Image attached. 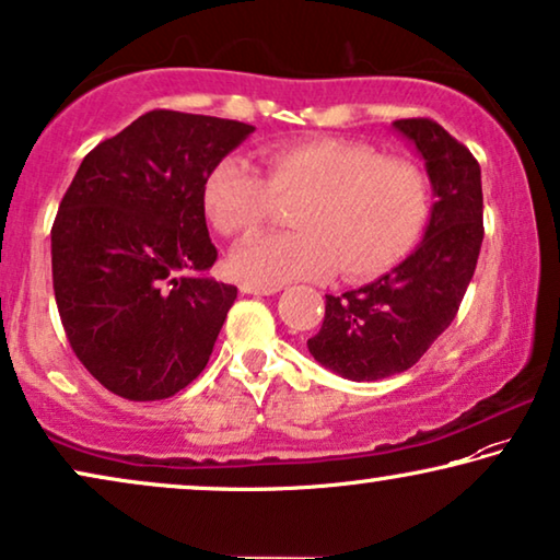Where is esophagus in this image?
Listing matches in <instances>:
<instances>
[{"mask_svg":"<svg viewBox=\"0 0 560 560\" xmlns=\"http://www.w3.org/2000/svg\"><path fill=\"white\" fill-rule=\"evenodd\" d=\"M241 291L243 294H254V296H271V294H277V291H281V287H261V283L243 281Z\"/></svg>","mask_w":560,"mask_h":560,"instance_id":"34e87169","label":"esophagus"}]
</instances>
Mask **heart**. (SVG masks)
Masks as SVG:
<instances>
[{
    "mask_svg": "<svg viewBox=\"0 0 560 560\" xmlns=\"http://www.w3.org/2000/svg\"><path fill=\"white\" fill-rule=\"evenodd\" d=\"M266 177L241 156H225L202 185L210 223L246 235L291 202L296 231L243 241L228 258L233 277L261 287L325 277H381L419 243L431 212L429 179L416 164L388 160L375 147L306 139L266 149Z\"/></svg>",
    "mask_w": 560,
    "mask_h": 560,
    "instance_id": "obj_1",
    "label": "heart"
}]
</instances>
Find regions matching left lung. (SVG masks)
Returning a JSON list of instances; mask_svg holds the SVG:
<instances>
[{"instance_id": "left-lung-1", "label": "left lung", "mask_w": 560, "mask_h": 560, "mask_svg": "<svg viewBox=\"0 0 560 560\" xmlns=\"http://www.w3.org/2000/svg\"><path fill=\"white\" fill-rule=\"evenodd\" d=\"M427 164L436 202L406 261L365 287L327 294L312 358L348 381H381L421 360L459 312L482 248V172L471 152L431 119L393 121Z\"/></svg>"}]
</instances>
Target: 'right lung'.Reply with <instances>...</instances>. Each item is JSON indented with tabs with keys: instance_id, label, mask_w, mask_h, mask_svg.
<instances>
[{
	"instance_id": "right-lung-1",
	"label": "right lung",
	"mask_w": 560,
	"mask_h": 560,
	"mask_svg": "<svg viewBox=\"0 0 560 560\" xmlns=\"http://www.w3.org/2000/svg\"><path fill=\"white\" fill-rule=\"evenodd\" d=\"M254 126L149 112L78 167L52 223V289L68 342L129 400L175 396L208 365L238 289L215 264L202 185Z\"/></svg>"
}]
</instances>
